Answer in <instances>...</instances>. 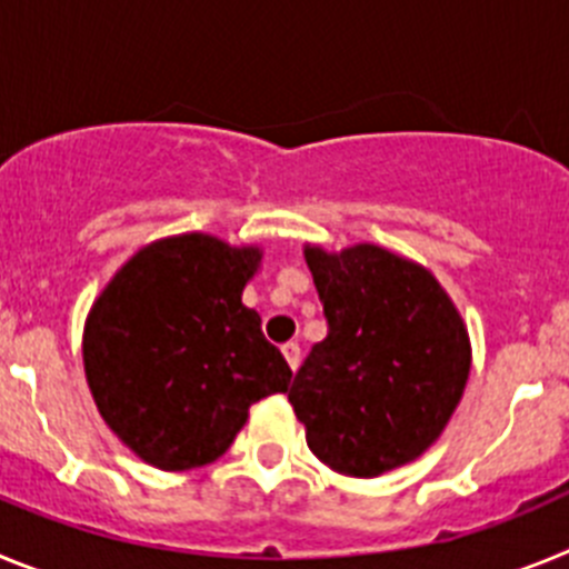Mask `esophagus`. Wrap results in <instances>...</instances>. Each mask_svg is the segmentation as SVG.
I'll return each mask as SVG.
<instances>
[{"label": "esophagus", "instance_id": "34e87169", "mask_svg": "<svg viewBox=\"0 0 569 569\" xmlns=\"http://www.w3.org/2000/svg\"><path fill=\"white\" fill-rule=\"evenodd\" d=\"M281 353H284V359H288L290 370H296L301 361V347L296 345V341H288V345H281Z\"/></svg>", "mask_w": 569, "mask_h": 569}]
</instances>
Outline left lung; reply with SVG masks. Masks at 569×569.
I'll return each mask as SVG.
<instances>
[{"instance_id":"left-lung-1","label":"left lung","mask_w":569,"mask_h":569,"mask_svg":"<svg viewBox=\"0 0 569 569\" xmlns=\"http://www.w3.org/2000/svg\"><path fill=\"white\" fill-rule=\"evenodd\" d=\"M305 261L328 316L288 390L308 447L353 479L419 459L470 376L459 308L425 264L370 241L339 253L305 244Z\"/></svg>"}]
</instances>
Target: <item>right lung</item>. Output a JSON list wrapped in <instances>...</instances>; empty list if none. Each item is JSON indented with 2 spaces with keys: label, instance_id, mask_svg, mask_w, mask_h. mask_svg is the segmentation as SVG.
<instances>
[{
  "label": "right lung",
  "instance_id": "add662e5",
  "mask_svg": "<svg viewBox=\"0 0 569 569\" xmlns=\"http://www.w3.org/2000/svg\"><path fill=\"white\" fill-rule=\"evenodd\" d=\"M259 244L179 233L136 250L84 319L82 359L99 416L159 470H193L233 445L253 401L293 379L241 290Z\"/></svg>",
  "mask_w": 569,
  "mask_h": 569
}]
</instances>
